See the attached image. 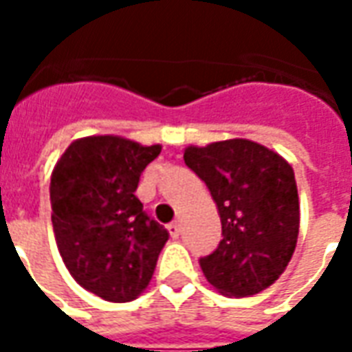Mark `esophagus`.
Returning a JSON list of instances; mask_svg holds the SVG:
<instances>
[{
	"label": "esophagus",
	"mask_w": 352,
	"mask_h": 352,
	"mask_svg": "<svg viewBox=\"0 0 352 352\" xmlns=\"http://www.w3.org/2000/svg\"><path fill=\"white\" fill-rule=\"evenodd\" d=\"M168 230H169V234H171V237H179L181 236V232H183V226H181V222L179 221H173L168 226Z\"/></svg>",
	"instance_id": "1"
}]
</instances>
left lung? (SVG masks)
Instances as JSON below:
<instances>
[{
  "mask_svg": "<svg viewBox=\"0 0 352 352\" xmlns=\"http://www.w3.org/2000/svg\"><path fill=\"white\" fill-rule=\"evenodd\" d=\"M184 164L207 184L222 222V241L199 265L226 296L258 294L294 254L300 204L285 158L249 139L188 146Z\"/></svg>",
  "mask_w": 352,
  "mask_h": 352,
  "instance_id": "obj_1",
  "label": "left lung"
}]
</instances>
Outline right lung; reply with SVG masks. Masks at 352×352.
Wrapping results in <instances>:
<instances>
[{
  "mask_svg": "<svg viewBox=\"0 0 352 352\" xmlns=\"http://www.w3.org/2000/svg\"><path fill=\"white\" fill-rule=\"evenodd\" d=\"M160 151L94 135L67 146L52 171L58 251L73 279L107 302H131L145 290L169 239L135 196L139 177Z\"/></svg>",
  "mask_w": 352,
  "mask_h": 352,
  "instance_id": "add662e5",
  "label": "right lung"
}]
</instances>
